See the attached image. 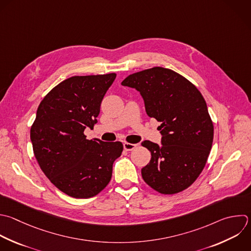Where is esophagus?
<instances>
[{
  "label": "esophagus",
  "mask_w": 251,
  "mask_h": 251,
  "mask_svg": "<svg viewBox=\"0 0 251 251\" xmlns=\"http://www.w3.org/2000/svg\"><path fill=\"white\" fill-rule=\"evenodd\" d=\"M136 146H137V144H133V143H128V142L124 143V149L126 151H130V150L134 149Z\"/></svg>",
  "instance_id": "obj_1"
}]
</instances>
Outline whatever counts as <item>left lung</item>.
Wrapping results in <instances>:
<instances>
[{
  "mask_svg": "<svg viewBox=\"0 0 251 251\" xmlns=\"http://www.w3.org/2000/svg\"><path fill=\"white\" fill-rule=\"evenodd\" d=\"M122 85L135 88L149 118L161 123V145L144 140L150 162L141 169L156 191L174 194L190 186L207 162L214 127L199 90L176 72L155 67L128 75Z\"/></svg>",
  "mask_w": 251,
  "mask_h": 251,
  "instance_id": "1",
  "label": "left lung"
}]
</instances>
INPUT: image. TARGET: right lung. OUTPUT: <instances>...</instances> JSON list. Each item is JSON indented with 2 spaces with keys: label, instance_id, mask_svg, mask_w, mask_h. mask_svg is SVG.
Returning <instances> with one entry per match:
<instances>
[{
  "label": "right lung",
  "instance_id": "add662e5",
  "mask_svg": "<svg viewBox=\"0 0 251 251\" xmlns=\"http://www.w3.org/2000/svg\"><path fill=\"white\" fill-rule=\"evenodd\" d=\"M117 75L70 77L41 101L30 129L35 158L50 181L75 198L93 197L110 182L122 155L120 141L86 139L97 124L101 102Z\"/></svg>",
  "mask_w": 251,
  "mask_h": 251
}]
</instances>
